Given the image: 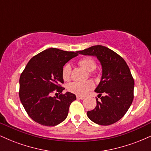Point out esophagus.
<instances>
[{
    "mask_svg": "<svg viewBox=\"0 0 151 151\" xmlns=\"http://www.w3.org/2000/svg\"><path fill=\"white\" fill-rule=\"evenodd\" d=\"M77 99H84V96H79V95H77Z\"/></svg>",
    "mask_w": 151,
    "mask_h": 151,
    "instance_id": "1",
    "label": "esophagus"
}]
</instances>
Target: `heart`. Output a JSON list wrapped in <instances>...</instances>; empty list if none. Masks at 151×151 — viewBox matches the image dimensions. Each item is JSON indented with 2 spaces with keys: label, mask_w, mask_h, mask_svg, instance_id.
I'll use <instances>...</instances> for the list:
<instances>
[{
  "label": "heart",
  "mask_w": 151,
  "mask_h": 151,
  "mask_svg": "<svg viewBox=\"0 0 151 151\" xmlns=\"http://www.w3.org/2000/svg\"><path fill=\"white\" fill-rule=\"evenodd\" d=\"M78 65L91 73L96 67V63L95 60L89 57H84V58H81L78 61ZM71 72H72V67L70 64H66L62 68V78L65 81H70ZM93 87H94V84L91 81H74V82L71 83L68 86V90L75 94L84 95L89 90L92 89Z\"/></svg>",
  "instance_id": "obj_1"
}]
</instances>
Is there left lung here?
<instances>
[{
  "mask_svg": "<svg viewBox=\"0 0 151 151\" xmlns=\"http://www.w3.org/2000/svg\"><path fill=\"white\" fill-rule=\"evenodd\" d=\"M96 56L102 66V77L96 89V106L87 111L90 120L99 125L108 126L125 115L133 100L134 79L125 60L106 47L95 45L77 52ZM104 93V96L101 95Z\"/></svg>",
  "mask_w": 151,
  "mask_h": 151,
  "instance_id": "left-lung-1",
  "label": "left lung"
}]
</instances>
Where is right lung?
Wrapping results in <instances>:
<instances>
[{
    "label": "right lung",
    "mask_w": 151,
    "mask_h": 151,
    "mask_svg": "<svg viewBox=\"0 0 151 151\" xmlns=\"http://www.w3.org/2000/svg\"><path fill=\"white\" fill-rule=\"evenodd\" d=\"M78 55L77 52H67L49 48L30 59L20 77L19 96L24 109L32 120L45 126H54L65 121L74 93H61L65 88L62 71L64 65ZM54 92L60 96L52 98Z\"/></svg>",
    "instance_id": "add662e5"
}]
</instances>
